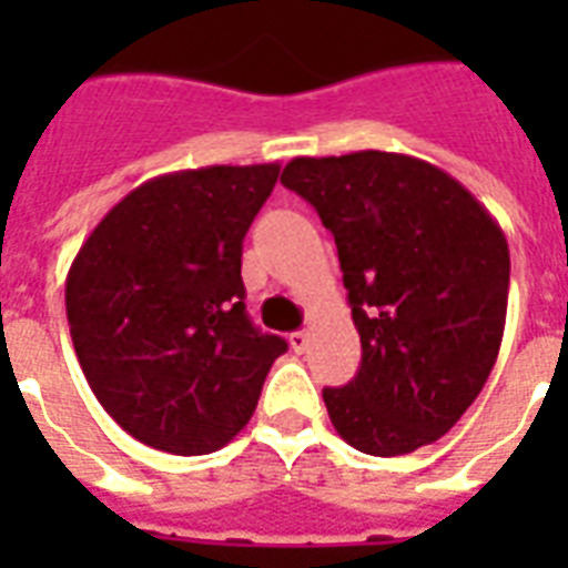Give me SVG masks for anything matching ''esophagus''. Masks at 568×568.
<instances>
[{
  "label": "esophagus",
  "mask_w": 568,
  "mask_h": 568,
  "mask_svg": "<svg viewBox=\"0 0 568 568\" xmlns=\"http://www.w3.org/2000/svg\"><path fill=\"white\" fill-rule=\"evenodd\" d=\"M288 345H292L294 354H303V351L310 347V333H306V329H297V333L288 336Z\"/></svg>",
  "instance_id": "34e87169"
}]
</instances>
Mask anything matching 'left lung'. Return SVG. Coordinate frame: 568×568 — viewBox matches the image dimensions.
Returning a JSON list of instances; mask_svg holds the SVG:
<instances>
[{"mask_svg":"<svg viewBox=\"0 0 568 568\" xmlns=\"http://www.w3.org/2000/svg\"><path fill=\"white\" fill-rule=\"evenodd\" d=\"M285 189L333 232L363 363L324 388L329 422L372 457L430 445L475 404L507 321L510 247L475 194L400 153L292 159Z\"/></svg>","mask_w":568,"mask_h":568,"instance_id":"left-lung-1","label":"left lung"}]
</instances>
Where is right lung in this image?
<instances>
[{
  "mask_svg": "<svg viewBox=\"0 0 568 568\" xmlns=\"http://www.w3.org/2000/svg\"><path fill=\"white\" fill-rule=\"evenodd\" d=\"M280 164H212L129 191L75 253L67 321L88 386L150 448L196 457L250 422L285 338L244 310L241 247Z\"/></svg>",
  "mask_w": 568,
  "mask_h": 568,
  "instance_id": "add662e5",
  "label": "right lung"
}]
</instances>
